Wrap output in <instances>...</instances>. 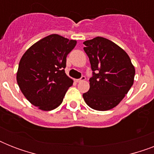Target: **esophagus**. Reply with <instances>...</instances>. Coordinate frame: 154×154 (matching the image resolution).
Listing matches in <instances>:
<instances>
[{"label":"esophagus","instance_id":"obj_1","mask_svg":"<svg viewBox=\"0 0 154 154\" xmlns=\"http://www.w3.org/2000/svg\"><path fill=\"white\" fill-rule=\"evenodd\" d=\"M85 76H82V77L80 78V79L76 80V82H83V81H85Z\"/></svg>","mask_w":154,"mask_h":154}]
</instances>
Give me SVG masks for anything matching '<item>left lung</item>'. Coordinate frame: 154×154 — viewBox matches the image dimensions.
I'll use <instances>...</instances> for the list:
<instances>
[{
  "label": "left lung",
  "mask_w": 154,
  "mask_h": 154,
  "mask_svg": "<svg viewBox=\"0 0 154 154\" xmlns=\"http://www.w3.org/2000/svg\"><path fill=\"white\" fill-rule=\"evenodd\" d=\"M93 77L83 98L89 107L106 111L116 107L134 84L135 68L129 55L114 42L101 37L83 42Z\"/></svg>",
  "instance_id": "1"
}]
</instances>
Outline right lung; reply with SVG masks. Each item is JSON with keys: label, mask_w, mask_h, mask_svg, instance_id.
I'll return each mask as SVG.
<instances>
[{"label": "right lung", "mask_w": 154, "mask_h": 154, "mask_svg": "<svg viewBox=\"0 0 154 154\" xmlns=\"http://www.w3.org/2000/svg\"><path fill=\"white\" fill-rule=\"evenodd\" d=\"M76 45L75 40L51 34L24 53L19 62L17 82L32 105L43 111H50L62 103L73 83L65 72L66 57Z\"/></svg>", "instance_id": "right-lung-1"}]
</instances>
